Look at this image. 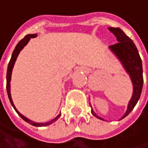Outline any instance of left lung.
I'll use <instances>...</instances> for the list:
<instances>
[{
	"label": "left lung",
	"mask_w": 148,
	"mask_h": 148,
	"mask_svg": "<svg viewBox=\"0 0 148 148\" xmlns=\"http://www.w3.org/2000/svg\"><path fill=\"white\" fill-rule=\"evenodd\" d=\"M108 29L115 35L118 41L117 44L110 45L109 48L120 60L126 72L130 74L133 83V95L128 104V109L125 114L121 118L123 119L131 112L140 97L143 86L142 62L135 45L120 28L109 27ZM92 114L97 118L103 120L95 114L93 110H92Z\"/></svg>",
	"instance_id": "8db88e82"
}]
</instances>
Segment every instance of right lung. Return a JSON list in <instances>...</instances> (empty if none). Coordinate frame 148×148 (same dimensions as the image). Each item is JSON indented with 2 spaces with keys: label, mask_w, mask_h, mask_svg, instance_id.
Segmentation results:
<instances>
[{
  "label": "right lung",
  "mask_w": 148,
  "mask_h": 148,
  "mask_svg": "<svg viewBox=\"0 0 148 148\" xmlns=\"http://www.w3.org/2000/svg\"><path fill=\"white\" fill-rule=\"evenodd\" d=\"M36 37H37V34H28V35H26L23 39H21V40L18 42V44L16 45L14 50V52H13V54H12V57H11V59H10V62H9V63H8V71H7V92H8V99H9V100H10V103L13 105V107L14 108L15 111L18 114V116H19L23 120H25L26 123H30V124H32V125H33V126H36V127H45V126L49 125V124L55 123V122L60 117L61 113H60L56 117H55L54 119H52L51 121H49V122H48V123H35V122H33V121L28 119L27 117H25V116H23L22 114H20V113L18 111V110L15 108L14 102H13V100H12V97H11V93H10L11 75H12V71H13V68H14L15 61H16V59H17L18 54H19L20 50H21L25 45H27V43L29 42V40H30L31 38H36Z\"/></svg>",
  "instance_id": "add662e5"
}]
</instances>
